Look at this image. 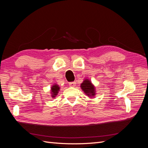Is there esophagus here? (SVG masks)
Listing matches in <instances>:
<instances>
[{"label": "esophagus", "instance_id": "esophagus-1", "mask_svg": "<svg viewBox=\"0 0 148 148\" xmlns=\"http://www.w3.org/2000/svg\"><path fill=\"white\" fill-rule=\"evenodd\" d=\"M69 85H70V86H71V87H74V86H75V85H76V82H71V83H69Z\"/></svg>", "mask_w": 148, "mask_h": 148}]
</instances>
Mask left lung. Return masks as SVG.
I'll return each mask as SVG.
<instances>
[{
  "instance_id": "1",
  "label": "left lung",
  "mask_w": 148,
  "mask_h": 148,
  "mask_svg": "<svg viewBox=\"0 0 148 148\" xmlns=\"http://www.w3.org/2000/svg\"><path fill=\"white\" fill-rule=\"evenodd\" d=\"M80 87L85 95L89 97H94L96 95V88L89 79H84L83 83L80 84Z\"/></svg>"
}]
</instances>
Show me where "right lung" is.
Segmentation results:
<instances>
[{
    "label": "right lung",
    "mask_w": 148,
    "mask_h": 148,
    "mask_svg": "<svg viewBox=\"0 0 148 148\" xmlns=\"http://www.w3.org/2000/svg\"><path fill=\"white\" fill-rule=\"evenodd\" d=\"M60 91V86L57 83L53 84L51 88V96L52 98H55Z\"/></svg>",
    "instance_id": "1"
}]
</instances>
